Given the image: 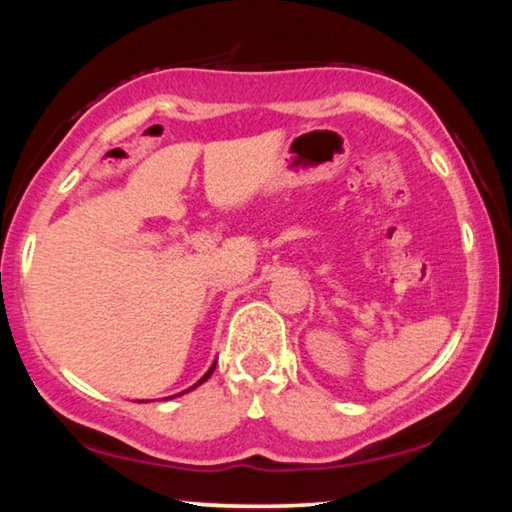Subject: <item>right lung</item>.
I'll list each match as a JSON object with an SVG mask.
<instances>
[{"label":"right lung","mask_w":512,"mask_h":512,"mask_svg":"<svg viewBox=\"0 0 512 512\" xmlns=\"http://www.w3.org/2000/svg\"><path fill=\"white\" fill-rule=\"evenodd\" d=\"M214 368H216V361L212 363V366H210V370H207V372H205V375H203L201 379H198V381H196V384H194L192 388H187V391H183V393H189V391H194V388H198V386H201V384H203V381H207V379H210V375H212V372H214ZM183 393H178V395H183ZM178 395H171V397H178Z\"/></svg>","instance_id":"obj_1"}]
</instances>
